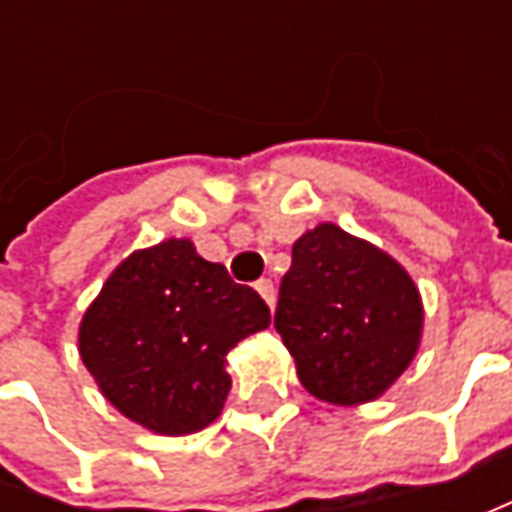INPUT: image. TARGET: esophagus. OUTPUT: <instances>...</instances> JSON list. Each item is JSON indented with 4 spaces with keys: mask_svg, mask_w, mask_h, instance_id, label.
<instances>
[{
    "mask_svg": "<svg viewBox=\"0 0 512 512\" xmlns=\"http://www.w3.org/2000/svg\"><path fill=\"white\" fill-rule=\"evenodd\" d=\"M256 290H259V296L267 302V307L276 305V290H273V282H270V279H259V282H256Z\"/></svg>",
    "mask_w": 512,
    "mask_h": 512,
    "instance_id": "1",
    "label": "esophagus"
}]
</instances>
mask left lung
I'll return each mask as SVG.
<instances>
[{"label":"left lung","mask_w":512,"mask_h":512,"mask_svg":"<svg viewBox=\"0 0 512 512\" xmlns=\"http://www.w3.org/2000/svg\"><path fill=\"white\" fill-rule=\"evenodd\" d=\"M273 325L307 393L350 407L379 399L413 362L422 296L393 256L325 222L296 239Z\"/></svg>","instance_id":"left-lung-1"}]
</instances>
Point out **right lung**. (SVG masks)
<instances>
[{"mask_svg": "<svg viewBox=\"0 0 512 512\" xmlns=\"http://www.w3.org/2000/svg\"><path fill=\"white\" fill-rule=\"evenodd\" d=\"M270 325L262 296L236 285L190 239L130 253L79 325V356L122 416L162 436L196 433L222 413L225 356Z\"/></svg>", "mask_w": 512, "mask_h": 512, "instance_id": "1", "label": "right lung"}]
</instances>
